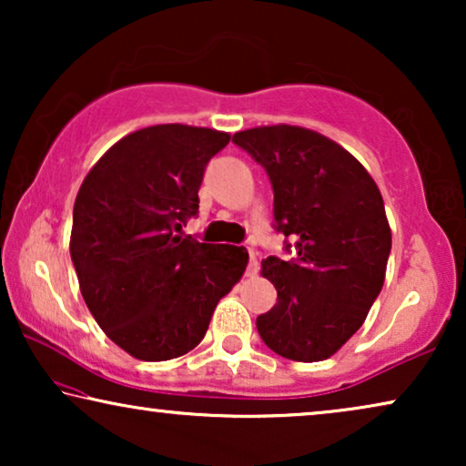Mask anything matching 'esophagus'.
Here are the masks:
<instances>
[{
	"instance_id": "34e87169",
	"label": "esophagus",
	"mask_w": 466,
	"mask_h": 466,
	"mask_svg": "<svg viewBox=\"0 0 466 466\" xmlns=\"http://www.w3.org/2000/svg\"><path fill=\"white\" fill-rule=\"evenodd\" d=\"M257 271H258L257 252H254L252 248H248V269H246V273H248V276H257Z\"/></svg>"
}]
</instances>
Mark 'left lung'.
Here are the masks:
<instances>
[{"instance_id":"8db88e82","label":"left lung","mask_w":466,"mask_h":466,"mask_svg":"<svg viewBox=\"0 0 466 466\" xmlns=\"http://www.w3.org/2000/svg\"><path fill=\"white\" fill-rule=\"evenodd\" d=\"M233 144L269 176L273 228L289 254L260 263L278 290L257 318L260 339L290 360L329 359L384 286L392 235L378 184L339 144L303 127L239 131Z\"/></svg>"}]
</instances>
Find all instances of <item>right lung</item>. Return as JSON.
I'll return each instance as SVG.
<instances>
[{"label":"right lung","instance_id":"add662e5","mask_svg":"<svg viewBox=\"0 0 466 466\" xmlns=\"http://www.w3.org/2000/svg\"><path fill=\"white\" fill-rule=\"evenodd\" d=\"M231 136L157 125L114 144L74 203L69 254L86 308L139 360H169L203 339L248 265L244 246L180 238L199 214L209 158Z\"/></svg>","mask_w":466,"mask_h":466}]
</instances>
